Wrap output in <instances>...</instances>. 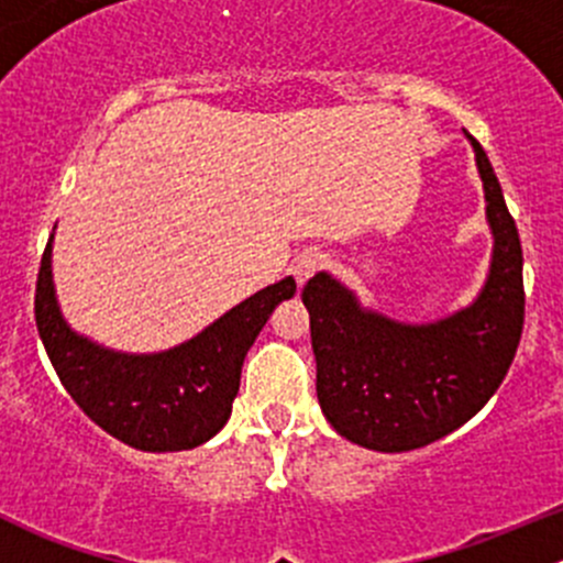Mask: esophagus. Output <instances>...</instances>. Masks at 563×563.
<instances>
[{"label":"esophagus","mask_w":563,"mask_h":563,"mask_svg":"<svg viewBox=\"0 0 563 563\" xmlns=\"http://www.w3.org/2000/svg\"><path fill=\"white\" fill-rule=\"evenodd\" d=\"M323 266H327V255H323L321 250H305V253H299L297 258H294L291 272L294 277H297L299 286H302V283H308L318 269H323Z\"/></svg>","instance_id":"34e87169"}]
</instances>
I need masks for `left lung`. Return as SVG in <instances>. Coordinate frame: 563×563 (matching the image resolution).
I'll use <instances>...</instances> for the list:
<instances>
[{"instance_id": "left-lung-1", "label": "left lung", "mask_w": 563, "mask_h": 563, "mask_svg": "<svg viewBox=\"0 0 563 563\" xmlns=\"http://www.w3.org/2000/svg\"><path fill=\"white\" fill-rule=\"evenodd\" d=\"M468 135V133H465ZM476 155L493 231L479 297L433 323L365 310L327 272L302 288L323 417L343 439L376 452H408L468 422L501 387L523 334V250L485 150Z\"/></svg>"}]
</instances>
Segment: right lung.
<instances>
[{
	"mask_svg": "<svg viewBox=\"0 0 563 563\" xmlns=\"http://www.w3.org/2000/svg\"><path fill=\"white\" fill-rule=\"evenodd\" d=\"M51 234L37 272L35 321L62 387L108 435L144 452L192 450L231 417L242 362L275 305L297 294L294 277L261 288L187 343L161 354H122L76 334L51 280Z\"/></svg>",
	"mask_w": 563,
	"mask_h": 563,
	"instance_id": "obj_1",
	"label": "right lung"
}]
</instances>
